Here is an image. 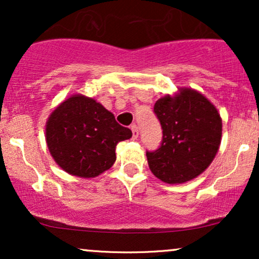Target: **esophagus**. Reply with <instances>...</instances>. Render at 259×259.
Returning <instances> with one entry per match:
<instances>
[{"mask_svg":"<svg viewBox=\"0 0 259 259\" xmlns=\"http://www.w3.org/2000/svg\"><path fill=\"white\" fill-rule=\"evenodd\" d=\"M130 129H132V132H133V138L134 139H138V136H139V127H138V125H136V124H133Z\"/></svg>","mask_w":259,"mask_h":259,"instance_id":"1","label":"esophagus"}]
</instances>
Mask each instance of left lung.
Instances as JSON below:
<instances>
[{
    "instance_id": "obj_1",
    "label": "left lung",
    "mask_w": 259,
    "mask_h": 259,
    "mask_svg": "<svg viewBox=\"0 0 259 259\" xmlns=\"http://www.w3.org/2000/svg\"><path fill=\"white\" fill-rule=\"evenodd\" d=\"M154 114L163 130L162 144L147 151L148 167L167 184H181L209 167L222 140V118L203 95L180 89L154 103Z\"/></svg>"
}]
</instances>
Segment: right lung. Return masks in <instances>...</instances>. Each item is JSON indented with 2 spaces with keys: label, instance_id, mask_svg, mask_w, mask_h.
<instances>
[{
  "label": "right lung",
  "instance_id": "1",
  "mask_svg": "<svg viewBox=\"0 0 259 259\" xmlns=\"http://www.w3.org/2000/svg\"><path fill=\"white\" fill-rule=\"evenodd\" d=\"M132 135L101 103L82 95L62 102L46 123V142L53 159L80 178H95L111 168L117 144Z\"/></svg>",
  "mask_w": 259,
  "mask_h": 259
}]
</instances>
